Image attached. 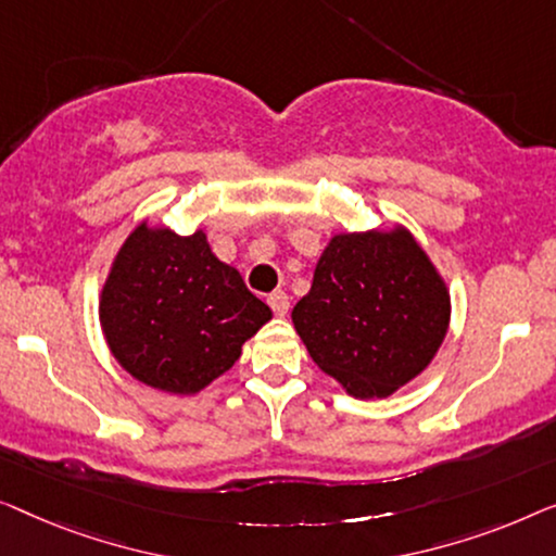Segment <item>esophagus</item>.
Returning a JSON list of instances; mask_svg holds the SVG:
<instances>
[{"label":"esophagus","instance_id":"obj_1","mask_svg":"<svg viewBox=\"0 0 556 556\" xmlns=\"http://www.w3.org/2000/svg\"><path fill=\"white\" fill-rule=\"evenodd\" d=\"M267 302H269V307H271V312H275V315H279V317L287 315V309H289L287 292H271L267 296Z\"/></svg>","mask_w":556,"mask_h":556}]
</instances>
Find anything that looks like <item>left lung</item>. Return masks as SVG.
<instances>
[{
	"label": "left lung",
	"mask_w": 556,
	"mask_h": 556,
	"mask_svg": "<svg viewBox=\"0 0 556 556\" xmlns=\"http://www.w3.org/2000/svg\"><path fill=\"white\" fill-rule=\"evenodd\" d=\"M448 317L443 279L403 229L334 237L292 309L309 357L355 397H388L416 378Z\"/></svg>",
	"instance_id": "8db88e82"
}]
</instances>
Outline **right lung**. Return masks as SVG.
<instances>
[{
	"label": "right lung",
	"instance_id": "right-lung-1",
	"mask_svg": "<svg viewBox=\"0 0 556 556\" xmlns=\"http://www.w3.org/2000/svg\"><path fill=\"white\" fill-rule=\"evenodd\" d=\"M271 319L201 231L178 237L140 224L115 256L100 302L108 345L132 378L168 393H197L237 363Z\"/></svg>",
	"mask_w": 556,
	"mask_h": 556
}]
</instances>
